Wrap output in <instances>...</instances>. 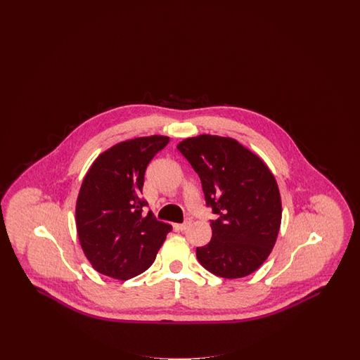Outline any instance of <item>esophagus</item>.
I'll use <instances>...</instances> for the list:
<instances>
[{"label":"esophagus","mask_w":360,"mask_h":360,"mask_svg":"<svg viewBox=\"0 0 360 360\" xmlns=\"http://www.w3.org/2000/svg\"><path fill=\"white\" fill-rule=\"evenodd\" d=\"M190 224H191V219H186V220H185V221H184V223L178 224V225H176V228H178V229H179V231H185V229H186V228H188V225H190Z\"/></svg>","instance_id":"obj_1"}]
</instances>
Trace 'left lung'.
Listing matches in <instances>:
<instances>
[{
    "instance_id": "obj_1",
    "label": "left lung",
    "mask_w": 360,
    "mask_h": 360,
    "mask_svg": "<svg viewBox=\"0 0 360 360\" xmlns=\"http://www.w3.org/2000/svg\"><path fill=\"white\" fill-rule=\"evenodd\" d=\"M201 179L212 239L197 247L200 263L223 278H241L270 255L279 232L282 204L274 175L260 158L231 137L185 139L176 146Z\"/></svg>"
}]
</instances>
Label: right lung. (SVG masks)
Listing matches in <instances>:
<instances>
[{
  "mask_svg": "<svg viewBox=\"0 0 360 360\" xmlns=\"http://www.w3.org/2000/svg\"><path fill=\"white\" fill-rule=\"evenodd\" d=\"M167 136L137 137L100 155L77 200V231L91 266L103 275L127 281L146 271L172 229L158 221L143 198L144 172L163 150Z\"/></svg>",
  "mask_w": 360,
  "mask_h": 360,
  "instance_id": "obj_1",
  "label": "right lung"
}]
</instances>
